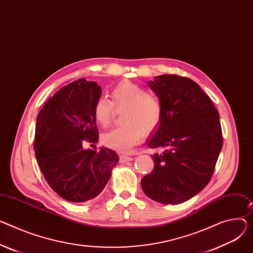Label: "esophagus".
Returning a JSON list of instances; mask_svg holds the SVG:
<instances>
[{"instance_id": "obj_1", "label": "esophagus", "mask_w": 253, "mask_h": 253, "mask_svg": "<svg viewBox=\"0 0 253 253\" xmlns=\"http://www.w3.org/2000/svg\"><path fill=\"white\" fill-rule=\"evenodd\" d=\"M131 160H132V157L129 155H126V154H121L119 157V162L121 164H126L128 162H131Z\"/></svg>"}]
</instances>
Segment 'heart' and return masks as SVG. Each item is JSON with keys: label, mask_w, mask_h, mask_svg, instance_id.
<instances>
[{"label": "heart", "mask_w": 253, "mask_h": 253, "mask_svg": "<svg viewBox=\"0 0 253 253\" xmlns=\"http://www.w3.org/2000/svg\"><path fill=\"white\" fill-rule=\"evenodd\" d=\"M114 109L125 110L122 127L115 128L102 136L103 143L120 152H129L145 134L154 131L163 119V106L142 86L123 82L111 93V101L101 97L95 104L94 116L99 125L108 127L114 117Z\"/></svg>", "instance_id": "heart-1"}]
</instances>
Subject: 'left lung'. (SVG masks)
Masks as SVG:
<instances>
[{
  "label": "left lung",
  "mask_w": 253,
  "mask_h": 253,
  "mask_svg": "<svg viewBox=\"0 0 253 253\" xmlns=\"http://www.w3.org/2000/svg\"><path fill=\"white\" fill-rule=\"evenodd\" d=\"M149 87L163 106V119L146 143L163 148L151 157L154 169L141 180L144 194L162 204H180L210 181L222 149L219 113L194 81L157 76Z\"/></svg>",
  "instance_id": "8db88e82"
}]
</instances>
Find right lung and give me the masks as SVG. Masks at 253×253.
<instances>
[{
    "mask_svg": "<svg viewBox=\"0 0 253 253\" xmlns=\"http://www.w3.org/2000/svg\"><path fill=\"white\" fill-rule=\"evenodd\" d=\"M101 95L97 83L78 80L56 91L36 119L37 163L51 189L68 202L84 203L100 195L118 164L110 148H84L85 140L99 139L94 107Z\"/></svg>",
    "mask_w": 253,
    "mask_h": 253,
    "instance_id": "right-lung-1",
    "label": "right lung"
}]
</instances>
